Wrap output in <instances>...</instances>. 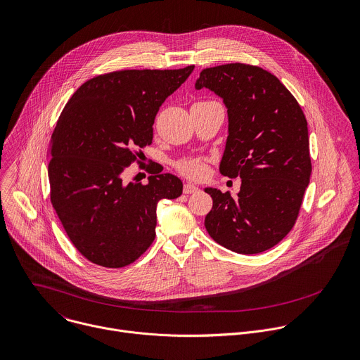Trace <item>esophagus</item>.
<instances>
[{"label":"esophagus","instance_id":"esophagus-1","mask_svg":"<svg viewBox=\"0 0 360 360\" xmlns=\"http://www.w3.org/2000/svg\"><path fill=\"white\" fill-rule=\"evenodd\" d=\"M196 192H199V188L196 185H193V184H185L184 185V193L191 195V193H196Z\"/></svg>","mask_w":360,"mask_h":360}]
</instances>
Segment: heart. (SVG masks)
I'll return each mask as SVG.
<instances>
[{
  "mask_svg": "<svg viewBox=\"0 0 360 360\" xmlns=\"http://www.w3.org/2000/svg\"><path fill=\"white\" fill-rule=\"evenodd\" d=\"M178 169L188 178L200 179L207 174V165L203 160L188 158L178 162Z\"/></svg>",
  "mask_w": 360,
  "mask_h": 360,
  "instance_id": "obj_1",
  "label": "heart"
}]
</instances>
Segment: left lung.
<instances>
[{
  "label": "left lung",
  "mask_w": 360,
  "mask_h": 360,
  "mask_svg": "<svg viewBox=\"0 0 360 360\" xmlns=\"http://www.w3.org/2000/svg\"><path fill=\"white\" fill-rule=\"evenodd\" d=\"M203 87L227 108V140L219 171L242 178L236 196L205 188L213 199L205 227L216 243L231 252H266L292 229L309 184L305 115L288 89L257 66L229 63L203 69L195 89Z\"/></svg>",
  "instance_id": "left-lung-1"
}]
</instances>
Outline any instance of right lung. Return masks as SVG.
<instances>
[{
  "label": "right lung",
  "instance_id": "add662e5",
  "mask_svg": "<svg viewBox=\"0 0 360 360\" xmlns=\"http://www.w3.org/2000/svg\"><path fill=\"white\" fill-rule=\"evenodd\" d=\"M120 70L83 83L66 103L49 144L51 200L75 248L91 263L120 269L154 242L157 205L182 195V181L154 172L126 184L134 150L150 146L155 115L192 73Z\"/></svg>",
  "mask_w": 360,
  "mask_h": 360
}]
</instances>
